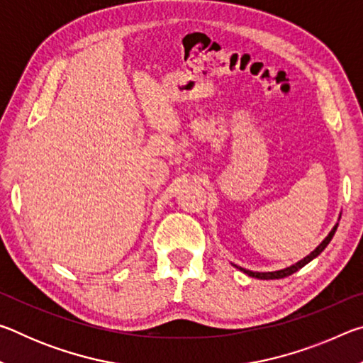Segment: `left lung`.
Returning a JSON list of instances; mask_svg holds the SVG:
<instances>
[{
  "mask_svg": "<svg viewBox=\"0 0 363 363\" xmlns=\"http://www.w3.org/2000/svg\"><path fill=\"white\" fill-rule=\"evenodd\" d=\"M336 229H337V224L333 227V229H331V232L328 233V237L325 238V240L318 245V247L312 251V253L309 255V256H306L304 259H301L299 262H296V264H293V266H290V267H286V269H281V270H275V272H253V270H247V269H242V267H238L240 270H243L245 274H248L250 277H255V279H262V280H274V279H284V277H288V275H291V274H294L296 272L298 269H301V267H304L307 262H311L312 259H314V257H317L318 255L322 253V251L327 248V245L331 242V238H333V235H335V232H336Z\"/></svg>",
  "mask_w": 363,
  "mask_h": 363,
  "instance_id": "obj_1",
  "label": "left lung"
}]
</instances>
